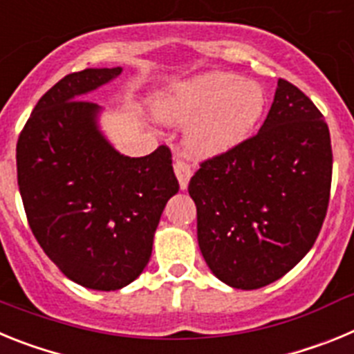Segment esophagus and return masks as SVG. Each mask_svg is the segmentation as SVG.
Returning <instances> with one entry per match:
<instances>
[{
    "mask_svg": "<svg viewBox=\"0 0 354 354\" xmlns=\"http://www.w3.org/2000/svg\"><path fill=\"white\" fill-rule=\"evenodd\" d=\"M174 170H175V175H177V179H179L180 189H186L187 183H189V179H192V168H189V165L184 162L183 159H175Z\"/></svg>",
    "mask_w": 354,
    "mask_h": 354,
    "instance_id": "obj_1",
    "label": "esophagus"
}]
</instances>
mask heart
<instances>
[{
  "instance_id": "b5f03b06",
  "label": "heart",
  "mask_w": 354,
  "mask_h": 354,
  "mask_svg": "<svg viewBox=\"0 0 354 354\" xmlns=\"http://www.w3.org/2000/svg\"><path fill=\"white\" fill-rule=\"evenodd\" d=\"M266 109L261 84L223 72H212L175 86L159 97L154 111L170 124H194L187 149L198 158H212L248 140Z\"/></svg>"
}]
</instances>
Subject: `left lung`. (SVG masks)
<instances>
[{
  "instance_id": "obj_1",
  "label": "left lung",
  "mask_w": 354,
  "mask_h": 354,
  "mask_svg": "<svg viewBox=\"0 0 354 354\" xmlns=\"http://www.w3.org/2000/svg\"><path fill=\"white\" fill-rule=\"evenodd\" d=\"M331 165L323 113L298 86L278 80L261 131L200 162L187 186L212 273L245 290L289 273L321 232Z\"/></svg>"
}]
</instances>
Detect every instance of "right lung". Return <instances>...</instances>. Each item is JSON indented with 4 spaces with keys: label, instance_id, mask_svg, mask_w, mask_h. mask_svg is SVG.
<instances>
[{
    "label": "right lung",
    "instance_id": "obj_1",
    "mask_svg": "<svg viewBox=\"0 0 354 354\" xmlns=\"http://www.w3.org/2000/svg\"><path fill=\"white\" fill-rule=\"evenodd\" d=\"M122 72L84 68L49 88L17 140V184L31 232L72 282L117 290L140 277L168 198L179 192L171 152L129 158L97 127L84 93Z\"/></svg>",
    "mask_w": 354,
    "mask_h": 354
}]
</instances>
